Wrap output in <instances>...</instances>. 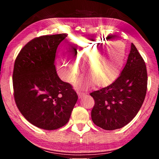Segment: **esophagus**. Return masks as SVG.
I'll list each match as a JSON object with an SVG mask.
<instances>
[{
	"label": "esophagus",
	"instance_id": "1",
	"mask_svg": "<svg viewBox=\"0 0 159 159\" xmlns=\"http://www.w3.org/2000/svg\"><path fill=\"white\" fill-rule=\"evenodd\" d=\"M77 94H78V95H79V98H83V97L85 95V93L80 92V90H77Z\"/></svg>",
	"mask_w": 159,
	"mask_h": 159
}]
</instances>
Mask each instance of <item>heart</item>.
Segmentation results:
<instances>
[{
	"instance_id": "1",
	"label": "heart",
	"mask_w": 159,
	"mask_h": 159,
	"mask_svg": "<svg viewBox=\"0 0 159 159\" xmlns=\"http://www.w3.org/2000/svg\"><path fill=\"white\" fill-rule=\"evenodd\" d=\"M104 44L106 43L92 38H78L69 43L70 55L77 64L80 62L85 74L79 80L80 86L88 87L94 83L95 86L104 87L119 76L125 62L124 48L120 49L117 44L102 47ZM57 68L60 76L68 82L74 80L79 74L77 64L63 55L58 59Z\"/></svg>"
}]
</instances>
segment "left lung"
<instances>
[{"label":"left lung","mask_w":159,"mask_h":159,"mask_svg":"<svg viewBox=\"0 0 159 159\" xmlns=\"http://www.w3.org/2000/svg\"><path fill=\"white\" fill-rule=\"evenodd\" d=\"M147 88L146 65L132 43L127 63L117 79L107 87L90 94L95 100L91 112L93 123L107 130L124 127L140 109Z\"/></svg>","instance_id":"left-lung-1"}]
</instances>
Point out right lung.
<instances>
[{
  "mask_svg": "<svg viewBox=\"0 0 159 159\" xmlns=\"http://www.w3.org/2000/svg\"><path fill=\"white\" fill-rule=\"evenodd\" d=\"M67 35L36 38L15 60L12 83L16 104L29 122L44 130L66 125L78 99L71 85L59 78L55 66L56 50Z\"/></svg>",
  "mask_w": 159,
  "mask_h": 159,
  "instance_id": "1",
  "label": "right lung"
}]
</instances>
